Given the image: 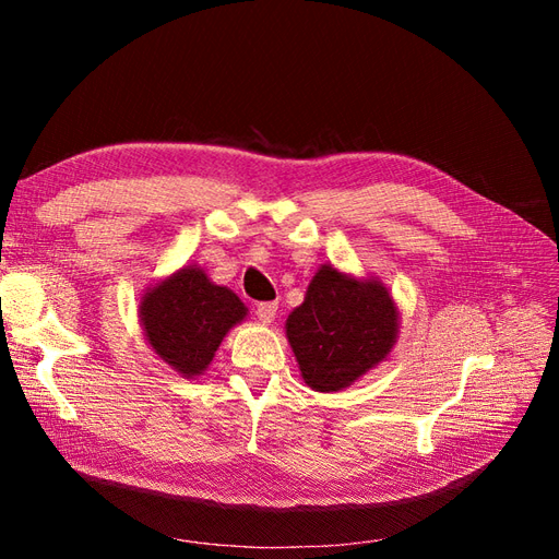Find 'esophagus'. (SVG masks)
Listing matches in <instances>:
<instances>
[{"mask_svg": "<svg viewBox=\"0 0 559 559\" xmlns=\"http://www.w3.org/2000/svg\"><path fill=\"white\" fill-rule=\"evenodd\" d=\"M257 317L263 321V324H273L277 317V302H259Z\"/></svg>", "mask_w": 559, "mask_h": 559, "instance_id": "esophagus-1", "label": "esophagus"}]
</instances>
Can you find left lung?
Returning a JSON list of instances; mask_svg holds the SVG:
<instances>
[{
	"mask_svg": "<svg viewBox=\"0 0 559 559\" xmlns=\"http://www.w3.org/2000/svg\"><path fill=\"white\" fill-rule=\"evenodd\" d=\"M401 329L394 296L380 277H357L321 263L306 298L286 317L300 378L314 392H341L392 354Z\"/></svg>",
	"mask_w": 559,
	"mask_h": 559,
	"instance_id": "obj_1",
	"label": "left lung"
}]
</instances>
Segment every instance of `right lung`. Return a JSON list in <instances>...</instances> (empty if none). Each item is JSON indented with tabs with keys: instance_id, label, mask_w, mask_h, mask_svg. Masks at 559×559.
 I'll use <instances>...</instances> for the list:
<instances>
[{
	"instance_id": "obj_1",
	"label": "right lung",
	"mask_w": 559,
	"mask_h": 559,
	"mask_svg": "<svg viewBox=\"0 0 559 559\" xmlns=\"http://www.w3.org/2000/svg\"><path fill=\"white\" fill-rule=\"evenodd\" d=\"M247 314L238 294L214 284L198 263L146 286L138 306L148 347L186 380L205 373L218 345Z\"/></svg>"
}]
</instances>
